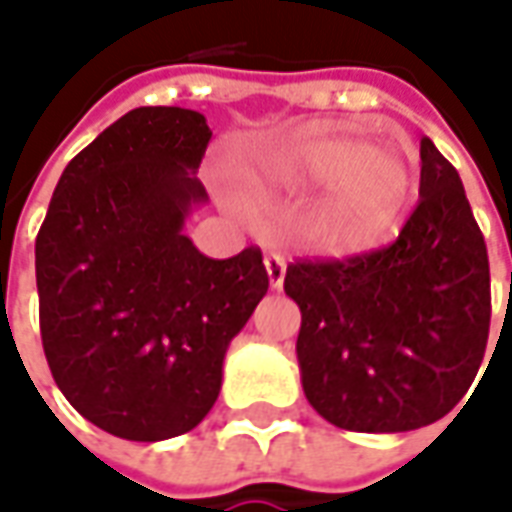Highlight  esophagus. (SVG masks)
Listing matches in <instances>:
<instances>
[{"mask_svg": "<svg viewBox=\"0 0 512 512\" xmlns=\"http://www.w3.org/2000/svg\"><path fill=\"white\" fill-rule=\"evenodd\" d=\"M266 274H268V285H271L274 291H280L282 282H285V260H282L280 255H268Z\"/></svg>", "mask_w": 512, "mask_h": 512, "instance_id": "esophagus-1", "label": "esophagus"}]
</instances>
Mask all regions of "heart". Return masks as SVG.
<instances>
[{
	"label": "heart",
	"instance_id": "heart-1",
	"mask_svg": "<svg viewBox=\"0 0 512 512\" xmlns=\"http://www.w3.org/2000/svg\"><path fill=\"white\" fill-rule=\"evenodd\" d=\"M257 177L277 188H321L307 238L330 255H360L399 224L416 188V171L393 149L346 127H310L268 149Z\"/></svg>",
	"mask_w": 512,
	"mask_h": 512
}]
</instances>
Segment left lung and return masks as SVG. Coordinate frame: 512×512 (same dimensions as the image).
Returning <instances> with one entry per match:
<instances>
[{"instance_id": "8db88e82", "label": "left lung", "mask_w": 512, "mask_h": 512, "mask_svg": "<svg viewBox=\"0 0 512 512\" xmlns=\"http://www.w3.org/2000/svg\"><path fill=\"white\" fill-rule=\"evenodd\" d=\"M285 293L302 310L307 402L335 427L410 432L466 396L491 327L488 249L460 174L430 138L399 238L343 263H293Z\"/></svg>"}]
</instances>
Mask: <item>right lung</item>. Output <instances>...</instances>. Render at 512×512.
Masks as SVG:
<instances>
[{
	"instance_id": "1",
	"label": "right lung",
	"mask_w": 512,
	"mask_h": 512,
	"mask_svg": "<svg viewBox=\"0 0 512 512\" xmlns=\"http://www.w3.org/2000/svg\"><path fill=\"white\" fill-rule=\"evenodd\" d=\"M210 135L196 110L135 107L63 169L35 238L46 363L116 438L194 430L268 291L260 249L213 260L182 232L207 202L196 171Z\"/></svg>"
}]
</instances>
